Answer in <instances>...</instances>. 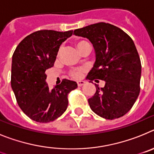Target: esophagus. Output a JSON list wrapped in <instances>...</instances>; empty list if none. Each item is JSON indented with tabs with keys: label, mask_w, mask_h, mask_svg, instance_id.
I'll list each match as a JSON object with an SVG mask.
<instances>
[{
	"label": "esophagus",
	"mask_w": 154,
	"mask_h": 154,
	"mask_svg": "<svg viewBox=\"0 0 154 154\" xmlns=\"http://www.w3.org/2000/svg\"><path fill=\"white\" fill-rule=\"evenodd\" d=\"M85 84V81H77V85L78 87H81L82 85H84Z\"/></svg>",
	"instance_id": "obj_1"
}]
</instances>
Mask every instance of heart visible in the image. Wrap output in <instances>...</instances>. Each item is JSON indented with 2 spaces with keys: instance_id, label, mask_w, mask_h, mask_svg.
Instances as JSON below:
<instances>
[{
  "instance_id": "1",
  "label": "heart",
  "mask_w": 154,
  "mask_h": 154,
  "mask_svg": "<svg viewBox=\"0 0 154 154\" xmlns=\"http://www.w3.org/2000/svg\"><path fill=\"white\" fill-rule=\"evenodd\" d=\"M88 43V42H86V41H85V40H80V41L76 42L75 45H76V47H77V50L80 51V50L81 49V48ZM85 68H77V69H74L69 72V75L71 76V77L74 79H79L82 77L83 73H85Z\"/></svg>"
}]
</instances>
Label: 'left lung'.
Wrapping results in <instances>:
<instances>
[{
  "mask_svg": "<svg viewBox=\"0 0 154 154\" xmlns=\"http://www.w3.org/2000/svg\"><path fill=\"white\" fill-rule=\"evenodd\" d=\"M73 34L89 39L95 52V62L87 78L105 82L103 88L95 85V94L88 99L90 108L106 119L123 116L140 91L141 62L133 39L121 29L105 22L76 29Z\"/></svg>",
  "mask_w": 154,
  "mask_h": 154,
  "instance_id": "left-lung-1",
  "label": "left lung"
}]
</instances>
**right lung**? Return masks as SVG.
I'll return each instance as SVG.
<instances>
[{
  "label": "right lung",
  "mask_w": 154,
  "mask_h": 154,
  "mask_svg": "<svg viewBox=\"0 0 154 154\" xmlns=\"http://www.w3.org/2000/svg\"><path fill=\"white\" fill-rule=\"evenodd\" d=\"M73 30H40L25 37L12 56L11 85L21 109L31 119L49 122L62 116L68 105V94L77 88L64 79L49 89L45 70L53 67L61 44Z\"/></svg>",
  "instance_id": "obj_1"
}]
</instances>
